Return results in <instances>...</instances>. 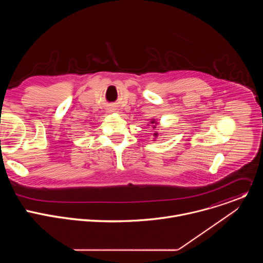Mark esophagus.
Listing matches in <instances>:
<instances>
[{
    "mask_svg": "<svg viewBox=\"0 0 263 263\" xmlns=\"http://www.w3.org/2000/svg\"><path fill=\"white\" fill-rule=\"evenodd\" d=\"M108 112H115V110H114V108H112V109H109Z\"/></svg>",
    "mask_w": 263,
    "mask_h": 263,
    "instance_id": "1",
    "label": "esophagus"
}]
</instances>
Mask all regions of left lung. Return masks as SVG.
Listing matches in <instances>:
<instances>
[{
    "label": "left lung",
    "mask_w": 263,
    "mask_h": 263,
    "mask_svg": "<svg viewBox=\"0 0 263 263\" xmlns=\"http://www.w3.org/2000/svg\"><path fill=\"white\" fill-rule=\"evenodd\" d=\"M149 124H151V125H152L153 129H155V128H156V125H157L158 123L156 122V119H152V120H151V122H149ZM153 135H154V137H155V138H157V136H158V133L156 132V133H154Z\"/></svg>",
    "instance_id": "obj_1"
}]
</instances>
